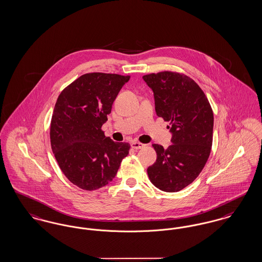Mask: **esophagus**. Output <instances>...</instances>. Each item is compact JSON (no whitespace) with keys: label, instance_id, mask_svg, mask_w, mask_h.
I'll return each mask as SVG.
<instances>
[{"label":"esophagus","instance_id":"esophagus-1","mask_svg":"<svg viewBox=\"0 0 262 262\" xmlns=\"http://www.w3.org/2000/svg\"><path fill=\"white\" fill-rule=\"evenodd\" d=\"M131 147L133 148V149H136V150H139V149H142V148H144L145 147V145L144 144H142V143H140V142H133L132 144H131Z\"/></svg>","mask_w":262,"mask_h":262}]
</instances>
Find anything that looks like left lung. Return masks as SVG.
<instances>
[{"label": "left lung", "instance_id": "left-lung-1", "mask_svg": "<svg viewBox=\"0 0 262 262\" xmlns=\"http://www.w3.org/2000/svg\"><path fill=\"white\" fill-rule=\"evenodd\" d=\"M155 97L156 112L169 122L172 144H154L157 160L148 167L151 183L165 192H178L199 176L213 142L214 115L204 92L184 74L163 71L143 76Z\"/></svg>", "mask_w": 262, "mask_h": 262}]
</instances>
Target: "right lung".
Masks as SVG:
<instances>
[{
	"mask_svg": "<svg viewBox=\"0 0 262 262\" xmlns=\"http://www.w3.org/2000/svg\"><path fill=\"white\" fill-rule=\"evenodd\" d=\"M130 76L88 73L59 95L50 123L56 161L70 181L93 191L115 178L130 145L113 142L101 130L112 103Z\"/></svg>",
	"mask_w": 262,
	"mask_h": 262,
	"instance_id": "right-lung-1",
	"label": "right lung"
}]
</instances>
